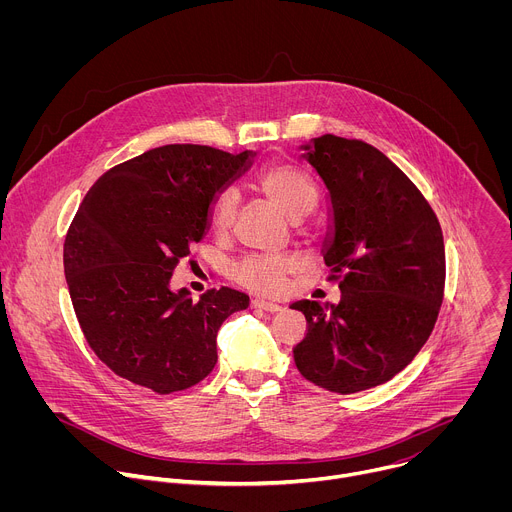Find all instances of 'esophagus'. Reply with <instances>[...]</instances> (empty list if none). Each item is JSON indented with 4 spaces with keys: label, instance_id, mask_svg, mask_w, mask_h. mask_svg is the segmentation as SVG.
<instances>
[{
    "label": "esophagus",
    "instance_id": "1",
    "mask_svg": "<svg viewBox=\"0 0 512 512\" xmlns=\"http://www.w3.org/2000/svg\"><path fill=\"white\" fill-rule=\"evenodd\" d=\"M251 308H253V310H261V312H267V314L281 312V306L271 304V302H265V300H253V302H251Z\"/></svg>",
    "mask_w": 512,
    "mask_h": 512
}]
</instances>
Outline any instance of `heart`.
<instances>
[{"label": "heart", "mask_w": 512, "mask_h": 512, "mask_svg": "<svg viewBox=\"0 0 512 512\" xmlns=\"http://www.w3.org/2000/svg\"><path fill=\"white\" fill-rule=\"evenodd\" d=\"M255 188L275 204L289 223H302L318 206L320 192L316 182L296 166H271L257 174ZM239 208V196L235 190L218 192L208 206V227L216 237H225ZM296 261L287 257L277 259H249L235 269V277L241 285L257 291V294H277L285 279L296 271Z\"/></svg>", "instance_id": "obj_1"}]
</instances>
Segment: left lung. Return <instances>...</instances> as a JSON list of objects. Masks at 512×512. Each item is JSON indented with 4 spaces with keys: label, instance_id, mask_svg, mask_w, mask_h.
<instances>
[{
    "label": "left lung",
    "instance_id": "obj_1",
    "mask_svg": "<svg viewBox=\"0 0 512 512\" xmlns=\"http://www.w3.org/2000/svg\"><path fill=\"white\" fill-rule=\"evenodd\" d=\"M332 202L324 263L340 302L302 300L294 348L310 383L340 395L387 383L421 350L446 283L442 227L417 186L373 145L322 135L302 145Z\"/></svg>",
    "mask_w": 512,
    "mask_h": 512
}]
</instances>
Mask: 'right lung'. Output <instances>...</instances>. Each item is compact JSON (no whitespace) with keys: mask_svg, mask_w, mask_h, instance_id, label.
I'll return each mask as SVG.
<instances>
[{"mask_svg":"<svg viewBox=\"0 0 512 512\" xmlns=\"http://www.w3.org/2000/svg\"><path fill=\"white\" fill-rule=\"evenodd\" d=\"M253 156L162 145L111 168L87 192L64 239V275L89 346L115 375L168 395L214 369L218 328L249 296L221 287L192 302L170 279L204 237L212 198Z\"/></svg>","mask_w":512,"mask_h":512,"instance_id":"add662e5","label":"right lung"}]
</instances>
